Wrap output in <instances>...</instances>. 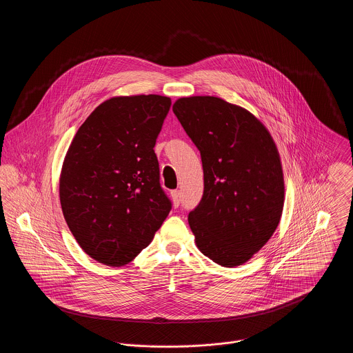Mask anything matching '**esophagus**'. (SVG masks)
Returning <instances> with one entry per match:
<instances>
[{"mask_svg":"<svg viewBox=\"0 0 353 353\" xmlns=\"http://www.w3.org/2000/svg\"><path fill=\"white\" fill-rule=\"evenodd\" d=\"M171 200H172L174 206L178 208L179 203H181V192H179V190H172V192H171Z\"/></svg>","mask_w":353,"mask_h":353,"instance_id":"1","label":"esophagus"}]
</instances>
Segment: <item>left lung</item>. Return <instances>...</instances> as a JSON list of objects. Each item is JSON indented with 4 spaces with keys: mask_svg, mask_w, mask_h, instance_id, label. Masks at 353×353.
Masks as SVG:
<instances>
[{
    "mask_svg": "<svg viewBox=\"0 0 353 353\" xmlns=\"http://www.w3.org/2000/svg\"><path fill=\"white\" fill-rule=\"evenodd\" d=\"M172 111L201 153L203 196L189 213L199 250L224 268L246 263L276 231L285 200L280 153L249 110L216 97Z\"/></svg>",
    "mask_w": 353,
    "mask_h": 353,
    "instance_id": "1",
    "label": "left lung"
}]
</instances>
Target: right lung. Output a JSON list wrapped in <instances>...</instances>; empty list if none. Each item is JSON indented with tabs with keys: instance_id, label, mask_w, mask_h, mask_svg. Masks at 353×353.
I'll list each match as a JSON object with an SVG mask.
<instances>
[{
	"instance_id": "right-lung-1",
	"label": "right lung",
	"mask_w": 353,
	"mask_h": 353,
	"mask_svg": "<svg viewBox=\"0 0 353 353\" xmlns=\"http://www.w3.org/2000/svg\"><path fill=\"white\" fill-rule=\"evenodd\" d=\"M161 95L114 97L79 128L59 175V201L80 248L107 266L133 261L171 210L153 147L170 110Z\"/></svg>"
}]
</instances>
